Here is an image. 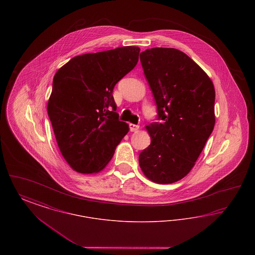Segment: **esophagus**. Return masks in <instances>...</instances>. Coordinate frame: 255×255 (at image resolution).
Instances as JSON below:
<instances>
[{
    "mask_svg": "<svg viewBox=\"0 0 255 255\" xmlns=\"http://www.w3.org/2000/svg\"><path fill=\"white\" fill-rule=\"evenodd\" d=\"M129 128H130V131H131V132H135V131L138 130L139 126H138V125H135V124H133V123H130V124H129Z\"/></svg>",
    "mask_w": 255,
    "mask_h": 255,
    "instance_id": "esophagus-1",
    "label": "esophagus"
}]
</instances>
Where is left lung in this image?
Returning <instances> with one entry per match:
<instances>
[{"label": "left lung", "instance_id": "left-lung-1", "mask_svg": "<svg viewBox=\"0 0 255 255\" xmlns=\"http://www.w3.org/2000/svg\"><path fill=\"white\" fill-rule=\"evenodd\" d=\"M139 57L161 121L147 126L151 143L140 152L139 166L152 182H178L192 169L213 131L214 86L179 49L153 48Z\"/></svg>", "mask_w": 255, "mask_h": 255}]
</instances>
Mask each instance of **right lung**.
<instances>
[{"mask_svg":"<svg viewBox=\"0 0 255 255\" xmlns=\"http://www.w3.org/2000/svg\"><path fill=\"white\" fill-rule=\"evenodd\" d=\"M138 47L73 57L53 77L48 114L61 154L73 170L103 169L129 125L119 120L113 97L116 84L138 61Z\"/></svg>","mask_w":255,"mask_h":255,"instance_id":"add662e5","label":"right lung"}]
</instances>
